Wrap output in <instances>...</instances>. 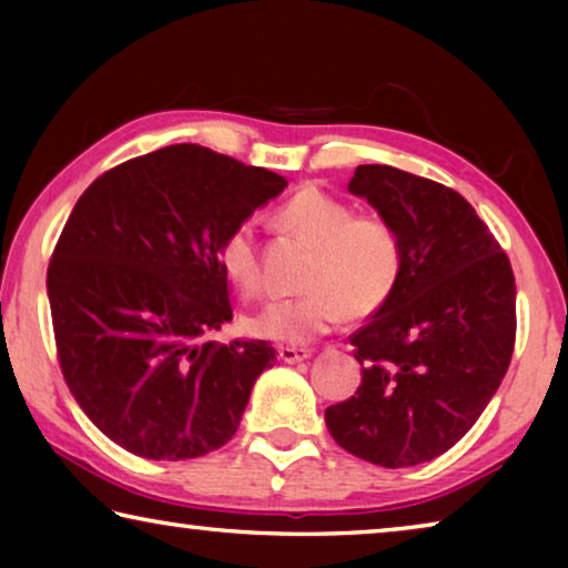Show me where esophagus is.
<instances>
[{"mask_svg": "<svg viewBox=\"0 0 568 568\" xmlns=\"http://www.w3.org/2000/svg\"><path fill=\"white\" fill-rule=\"evenodd\" d=\"M311 348H291V345H285V348H277V358L283 363H301L311 358Z\"/></svg>", "mask_w": 568, "mask_h": 568, "instance_id": "esophagus-1", "label": "esophagus"}]
</instances>
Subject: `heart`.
<instances>
[{"instance_id": "heart-1", "label": "heart", "mask_w": 568, "mask_h": 568, "mask_svg": "<svg viewBox=\"0 0 568 568\" xmlns=\"http://www.w3.org/2000/svg\"><path fill=\"white\" fill-rule=\"evenodd\" d=\"M285 230L315 247L305 273V291L275 297L245 318L247 333L273 343H307L345 321L365 318L390 301L403 271V245L388 220L355 215L328 192L305 187L277 213ZM220 271L240 293L255 295L263 285L253 225L230 230L217 250Z\"/></svg>"}]
</instances>
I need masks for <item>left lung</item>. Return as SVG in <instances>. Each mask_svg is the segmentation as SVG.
Returning a JSON list of instances; mask_svg holds the SVG:
<instances>
[{
    "label": "left lung",
    "instance_id": "1",
    "mask_svg": "<svg viewBox=\"0 0 568 568\" xmlns=\"http://www.w3.org/2000/svg\"><path fill=\"white\" fill-rule=\"evenodd\" d=\"M348 192L396 227L390 301L351 335L363 381L325 410L335 444L376 466L446 454L494 398L516 341L514 271L476 210L440 182L358 165Z\"/></svg>",
    "mask_w": 568,
    "mask_h": 568
}]
</instances>
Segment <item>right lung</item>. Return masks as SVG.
<instances>
[{
  "instance_id": "add662e5",
  "label": "right lung",
  "mask_w": 568,
  "mask_h": 568,
  "mask_svg": "<svg viewBox=\"0 0 568 568\" xmlns=\"http://www.w3.org/2000/svg\"><path fill=\"white\" fill-rule=\"evenodd\" d=\"M287 187L200 145L122 162L77 200L47 271L62 376L94 426L134 456L197 458L225 446L265 341H207L233 321L217 250Z\"/></svg>"
}]
</instances>
